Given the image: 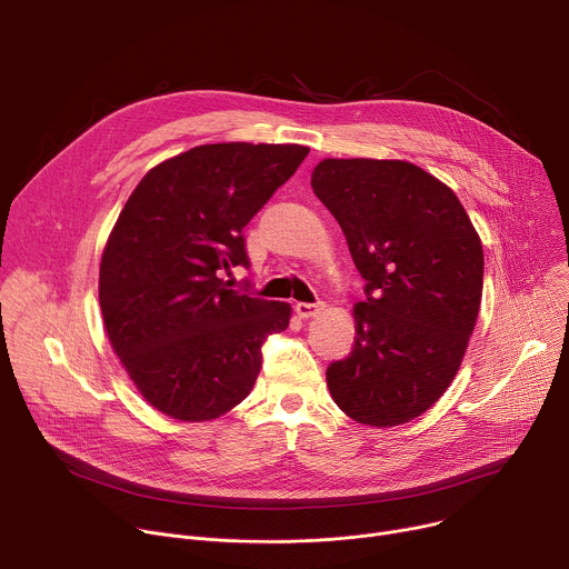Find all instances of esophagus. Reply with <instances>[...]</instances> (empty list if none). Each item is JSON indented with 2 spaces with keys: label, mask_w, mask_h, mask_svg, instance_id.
<instances>
[{
  "label": "esophagus",
  "mask_w": 569,
  "mask_h": 569,
  "mask_svg": "<svg viewBox=\"0 0 569 569\" xmlns=\"http://www.w3.org/2000/svg\"><path fill=\"white\" fill-rule=\"evenodd\" d=\"M295 310H297V315H299V317L308 319V317H315V315H319V312L323 310V303H321V301H317V303H306V301H299V303H295Z\"/></svg>",
  "instance_id": "1"
}]
</instances>
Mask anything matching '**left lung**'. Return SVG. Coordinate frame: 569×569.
Masks as SVG:
<instances>
[{"instance_id":"left-lung-1","label":"left lung","mask_w":569,"mask_h":569,"mask_svg":"<svg viewBox=\"0 0 569 569\" xmlns=\"http://www.w3.org/2000/svg\"><path fill=\"white\" fill-rule=\"evenodd\" d=\"M310 184L367 281L353 351L327 369L331 396L358 423H408L466 353L483 283L479 236L457 196L410 161L323 159Z\"/></svg>"}]
</instances>
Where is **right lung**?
<instances>
[{
	"label": "right lung",
	"instance_id": "obj_1",
	"mask_svg": "<svg viewBox=\"0 0 569 569\" xmlns=\"http://www.w3.org/2000/svg\"><path fill=\"white\" fill-rule=\"evenodd\" d=\"M297 143H209L148 171L103 252L99 299L114 353L141 396L173 419L207 421L246 398L261 347L290 306L231 290L250 268L242 229L303 157Z\"/></svg>",
	"mask_w": 569,
	"mask_h": 569
}]
</instances>
